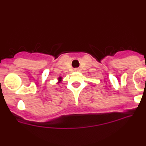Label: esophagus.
<instances>
[{
    "mask_svg": "<svg viewBox=\"0 0 146 146\" xmlns=\"http://www.w3.org/2000/svg\"><path fill=\"white\" fill-rule=\"evenodd\" d=\"M74 71H75V72H79V69H75Z\"/></svg>",
    "mask_w": 146,
    "mask_h": 146,
    "instance_id": "obj_1",
    "label": "esophagus"
}]
</instances>
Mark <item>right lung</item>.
<instances>
[{"mask_svg": "<svg viewBox=\"0 0 146 146\" xmlns=\"http://www.w3.org/2000/svg\"><path fill=\"white\" fill-rule=\"evenodd\" d=\"M61 79H62V78L60 77L58 78V80H59V81H60H60H61ZM59 82H58V83H59Z\"/></svg>", "mask_w": 146, "mask_h": 146, "instance_id": "obj_1", "label": "right lung"}]
</instances>
